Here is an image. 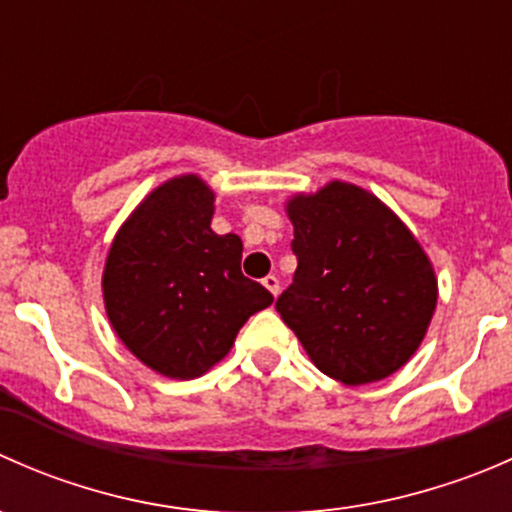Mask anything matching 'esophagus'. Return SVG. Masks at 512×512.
<instances>
[{
    "label": "esophagus",
    "instance_id": "34e87169",
    "mask_svg": "<svg viewBox=\"0 0 512 512\" xmlns=\"http://www.w3.org/2000/svg\"><path fill=\"white\" fill-rule=\"evenodd\" d=\"M262 285H265L267 289H270V292L275 294V297H277V294H280V280H277L275 275H267L265 280H262Z\"/></svg>",
    "mask_w": 512,
    "mask_h": 512
}]
</instances>
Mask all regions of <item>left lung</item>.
Returning a JSON list of instances; mask_svg holds the SVG:
<instances>
[{
    "label": "left lung",
    "mask_w": 512,
    "mask_h": 512,
    "mask_svg": "<svg viewBox=\"0 0 512 512\" xmlns=\"http://www.w3.org/2000/svg\"><path fill=\"white\" fill-rule=\"evenodd\" d=\"M297 257L275 307L322 374L359 386L411 359L436 309V277L406 225L366 190L329 183L287 205Z\"/></svg>",
    "instance_id": "8db88e82"
}]
</instances>
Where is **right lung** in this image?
<instances>
[{"instance_id": "1", "label": "right lung", "mask_w": 512, "mask_h": 512, "mask_svg": "<svg viewBox=\"0 0 512 512\" xmlns=\"http://www.w3.org/2000/svg\"><path fill=\"white\" fill-rule=\"evenodd\" d=\"M213 190L198 175L153 190L113 240L103 299L121 342L170 379H195L230 352L272 294L242 275V240L215 235Z\"/></svg>"}]
</instances>
